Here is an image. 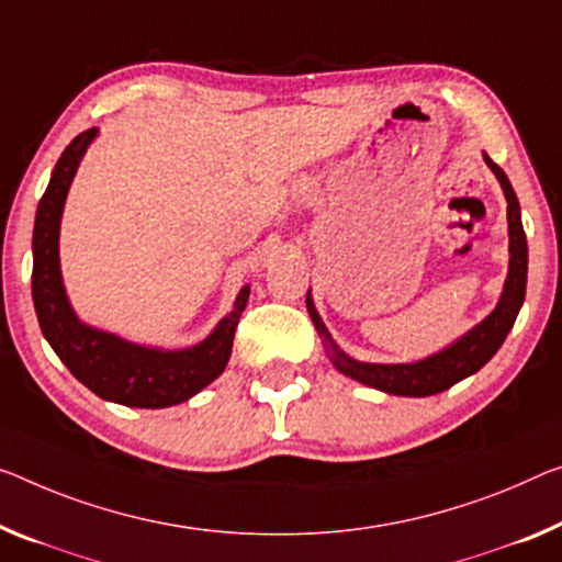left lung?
Segmentation results:
<instances>
[{"mask_svg": "<svg viewBox=\"0 0 562 562\" xmlns=\"http://www.w3.org/2000/svg\"><path fill=\"white\" fill-rule=\"evenodd\" d=\"M487 168L495 172L503 188L505 201H507V236H510V266H507V279L503 293H499L497 306L492 308V314L482 318L477 326H472L468 334H462L460 339H454L450 347L442 351L429 353V357L412 361V364H371V361L351 359L347 351L339 349V344L331 339L329 329L318 316L311 299V291H306V308L311 322H314L318 336L326 353H329L331 364L341 371L344 376L357 379V382L371 386V390L396 394V396H431L445 390H450L452 384L462 382V379L472 376L474 371H480L487 361L495 357L497 349L503 347L505 336L510 334L517 314H520L522 301H525V283H528V238L522 231L520 218V203L513 191L510 180H507L505 170L497 162L490 160L487 153H482Z\"/></svg>", "mask_w": 562, "mask_h": 562, "instance_id": "left-lung-1", "label": "left lung"}]
</instances>
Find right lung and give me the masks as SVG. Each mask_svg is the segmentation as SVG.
Segmentation results:
<instances>
[{"label":"right lung","mask_w":562,"mask_h":562,"mask_svg":"<svg viewBox=\"0 0 562 562\" xmlns=\"http://www.w3.org/2000/svg\"><path fill=\"white\" fill-rule=\"evenodd\" d=\"M98 133V127H90L67 145L37 205L32 233L34 311H37L40 329L59 361L100 400L140 409L172 407V404L188 402L223 374L251 286L238 291L233 308L195 347H143V344L85 324L75 314L63 283L59 223H63L65 201L75 172Z\"/></svg>","instance_id":"add662e5"}]
</instances>
